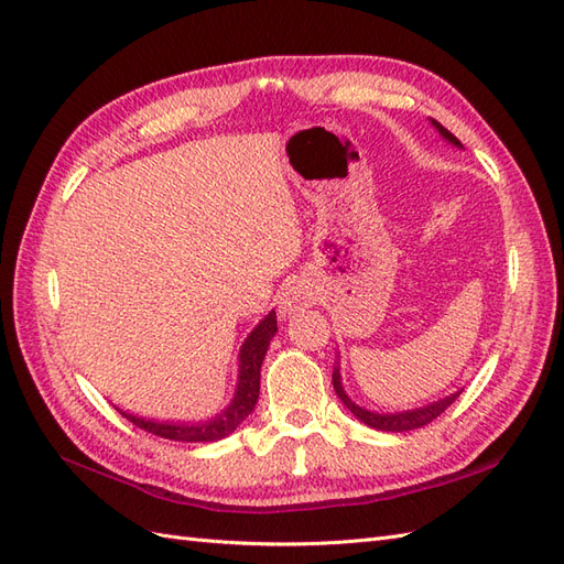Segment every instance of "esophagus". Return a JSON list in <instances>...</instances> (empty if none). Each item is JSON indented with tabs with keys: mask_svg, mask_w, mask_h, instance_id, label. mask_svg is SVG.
<instances>
[{
	"mask_svg": "<svg viewBox=\"0 0 564 564\" xmlns=\"http://www.w3.org/2000/svg\"><path fill=\"white\" fill-rule=\"evenodd\" d=\"M311 303H313V292H311V286L305 284L303 280L289 282L280 292V296H278V308H280L282 317H292L299 311L308 308Z\"/></svg>",
	"mask_w": 564,
	"mask_h": 564,
	"instance_id": "esophagus-1",
	"label": "esophagus"
}]
</instances>
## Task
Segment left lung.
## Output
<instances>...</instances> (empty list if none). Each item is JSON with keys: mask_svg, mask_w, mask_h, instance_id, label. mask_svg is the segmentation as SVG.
<instances>
[{"mask_svg": "<svg viewBox=\"0 0 564 564\" xmlns=\"http://www.w3.org/2000/svg\"><path fill=\"white\" fill-rule=\"evenodd\" d=\"M431 124L437 129V133H440L442 139H445L447 143H452V145H456V148H464V145H460V141L456 139V135L449 133L445 127H442V124L437 122V119H431ZM332 383H334L336 395L340 398V402H344V404L350 409V414H352L355 419H360L365 425H369V429L386 431V433H406V431L421 429V425L431 423L433 419H437L442 412H445V409L460 395V390H464V388H460V390L452 392V395L440 398L437 402L423 404V406H419V409H406V412H395V414H379V412H371V409H365V406H360V404H355V402L348 398V392H346V388H344V381H340V365H338V362H336L334 373H332Z\"/></svg>", "mask_w": 564, "mask_h": 564, "instance_id": "obj_1", "label": "left lung"}]
</instances>
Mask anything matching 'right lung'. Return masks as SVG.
Wrapping results in <instances>:
<instances>
[{
	"label": "right lung",
	"mask_w": 564,
	"mask_h": 564,
	"mask_svg": "<svg viewBox=\"0 0 564 564\" xmlns=\"http://www.w3.org/2000/svg\"><path fill=\"white\" fill-rule=\"evenodd\" d=\"M278 332V315L270 311L251 334L245 338V344L237 355V386L230 404L218 412L216 416H207L202 421H155L145 419L139 414L124 412V409L117 406V412L124 419H129L139 429L164 437V440H176V442H218L235 433L237 425H240L256 406L259 400V388H261V365L268 352V346L272 336Z\"/></svg>",
	"instance_id": "add662e5"
}]
</instances>
